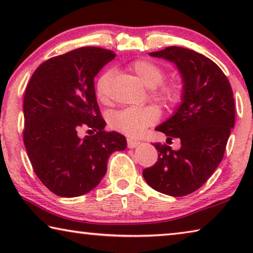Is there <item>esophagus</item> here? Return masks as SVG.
Masks as SVG:
<instances>
[{"label":"esophagus","mask_w":253,"mask_h":253,"mask_svg":"<svg viewBox=\"0 0 253 253\" xmlns=\"http://www.w3.org/2000/svg\"><path fill=\"white\" fill-rule=\"evenodd\" d=\"M139 145V142H137V140H134L131 138H127V146L129 148H135Z\"/></svg>","instance_id":"obj_1"}]
</instances>
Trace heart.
I'll return each instance as SVG.
<instances>
[{"instance_id": "heart-1", "label": "heart", "mask_w": 253, "mask_h": 253, "mask_svg": "<svg viewBox=\"0 0 253 253\" xmlns=\"http://www.w3.org/2000/svg\"><path fill=\"white\" fill-rule=\"evenodd\" d=\"M127 70L134 74L145 87L153 89L157 99L168 105H174L179 100V88L175 84H162L165 71L157 63L147 59H137L127 65ZM113 71L106 70L98 77L95 91L98 100L105 102L108 98ZM160 118V111L154 106L130 107L118 110L110 117V125L114 129L129 137H137L145 128L152 126Z\"/></svg>"}]
</instances>
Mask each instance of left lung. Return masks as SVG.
Listing matches in <instances>:
<instances>
[{
  "instance_id": "left-lung-1",
  "label": "left lung",
  "mask_w": 253,
  "mask_h": 253,
  "mask_svg": "<svg viewBox=\"0 0 253 253\" xmlns=\"http://www.w3.org/2000/svg\"><path fill=\"white\" fill-rule=\"evenodd\" d=\"M149 55L173 62L182 76V104L156 127L168 142L179 138L181 148L154 145L158 160L143 176L157 192L184 196L202 186L223 158L235 121L232 88L216 63L193 50L168 46Z\"/></svg>"
}]
</instances>
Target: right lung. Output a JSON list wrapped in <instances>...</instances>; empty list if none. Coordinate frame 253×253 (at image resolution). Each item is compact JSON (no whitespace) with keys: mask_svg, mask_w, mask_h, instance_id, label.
Returning a JSON list of instances; mask_svg holds the SVG:
<instances>
[{"mask_svg":"<svg viewBox=\"0 0 253 253\" xmlns=\"http://www.w3.org/2000/svg\"><path fill=\"white\" fill-rule=\"evenodd\" d=\"M116 54L84 46L57 55L34 71L23 100V142L34 173L55 195L76 198L105 176L111 153L127 147L125 136L106 131L93 79ZM95 134L80 139V127Z\"/></svg>","mask_w":253,"mask_h":253,"instance_id":"obj_1","label":"right lung"}]
</instances>
